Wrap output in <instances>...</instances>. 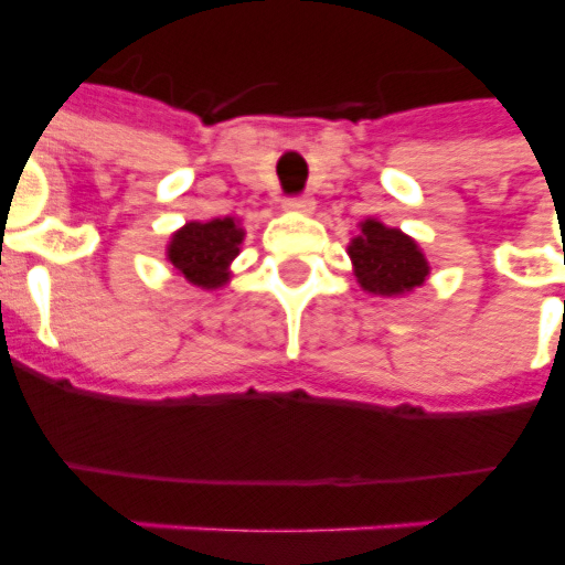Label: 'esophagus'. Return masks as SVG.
I'll use <instances>...</instances> for the list:
<instances>
[{
  "label": "esophagus",
  "instance_id": "34e87169",
  "mask_svg": "<svg viewBox=\"0 0 565 565\" xmlns=\"http://www.w3.org/2000/svg\"><path fill=\"white\" fill-rule=\"evenodd\" d=\"M313 207H317V199H313V195H292V199H284V211L313 213Z\"/></svg>",
  "mask_w": 565,
  "mask_h": 565
}]
</instances>
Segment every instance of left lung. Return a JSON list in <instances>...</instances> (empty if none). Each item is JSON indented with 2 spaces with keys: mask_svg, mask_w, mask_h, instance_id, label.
Returning a JSON list of instances; mask_svg holds the SVG:
<instances>
[{
  "mask_svg": "<svg viewBox=\"0 0 565 565\" xmlns=\"http://www.w3.org/2000/svg\"><path fill=\"white\" fill-rule=\"evenodd\" d=\"M358 228L361 231L349 239V257L363 292L398 299L425 284L430 264L411 234L390 228L375 216L363 220Z\"/></svg>",
  "mask_w": 565,
  "mask_h": 565,
  "instance_id": "8db88e82",
  "label": "left lung"
}]
</instances>
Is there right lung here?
Returning a JSON list of instances; mask_svg holds the SVG:
<instances>
[{
	"label": "right lung",
	"mask_w": 565,
	"mask_h": 565,
	"mask_svg": "<svg viewBox=\"0 0 565 565\" xmlns=\"http://www.w3.org/2000/svg\"><path fill=\"white\" fill-rule=\"evenodd\" d=\"M246 231L234 216L181 225L167 243L172 273L199 290H220L231 281V264L239 255Z\"/></svg>",
	"instance_id": "add662e5"
}]
</instances>
